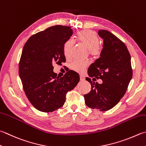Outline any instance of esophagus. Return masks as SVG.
Returning <instances> with one entry per match:
<instances>
[{
	"instance_id": "1",
	"label": "esophagus",
	"mask_w": 146,
	"mask_h": 146,
	"mask_svg": "<svg viewBox=\"0 0 146 146\" xmlns=\"http://www.w3.org/2000/svg\"><path fill=\"white\" fill-rule=\"evenodd\" d=\"M80 79L81 81H84L85 80V77L83 75H80Z\"/></svg>"
}]
</instances>
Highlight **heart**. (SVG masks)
<instances>
[{
  "label": "heart",
  "mask_w": 146,
  "mask_h": 146,
  "mask_svg": "<svg viewBox=\"0 0 146 146\" xmlns=\"http://www.w3.org/2000/svg\"><path fill=\"white\" fill-rule=\"evenodd\" d=\"M76 40L81 44L86 47L88 53L94 58H97L101 53V48L99 46V38L98 35L92 30H84L80 31L76 34ZM74 42L73 40L69 39L64 43L63 46V52L66 58H70L71 51L73 48ZM88 63L87 61L75 60L70 64L71 70L76 72L82 73L88 66Z\"/></svg>",
  "instance_id": "b5f03b06"
}]
</instances>
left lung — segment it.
<instances>
[{
  "label": "left lung",
  "mask_w": 146,
  "mask_h": 146,
  "mask_svg": "<svg viewBox=\"0 0 146 146\" xmlns=\"http://www.w3.org/2000/svg\"><path fill=\"white\" fill-rule=\"evenodd\" d=\"M98 35L103 40V46L100 58L88 68V75L101 79L102 83L92 82L87 77L91 90L84 97L88 107L106 111L115 107L125 95L132 78V69L124 43L107 30H99Z\"/></svg>",
  "instance_id": "obj_1"
}]
</instances>
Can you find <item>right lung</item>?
Here are the masks:
<instances>
[{
    "instance_id": "add662e5",
    "label": "right lung",
    "mask_w": 146,
    "mask_h": 146,
    "mask_svg": "<svg viewBox=\"0 0 146 146\" xmlns=\"http://www.w3.org/2000/svg\"><path fill=\"white\" fill-rule=\"evenodd\" d=\"M72 34L70 27L53 26L31 36L23 48L19 75L28 100L42 112L61 108L68 91L80 81L75 71H70L62 77L53 71L54 64L66 61L63 46Z\"/></svg>"
}]
</instances>
